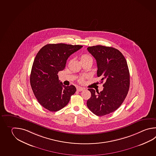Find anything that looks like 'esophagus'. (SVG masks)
I'll use <instances>...</instances> for the list:
<instances>
[{
	"instance_id": "34e87169",
	"label": "esophagus",
	"mask_w": 156,
	"mask_h": 156,
	"mask_svg": "<svg viewBox=\"0 0 156 156\" xmlns=\"http://www.w3.org/2000/svg\"><path fill=\"white\" fill-rule=\"evenodd\" d=\"M85 89L84 88H82V87H77L76 88V90H77V91H78V92H81V91H82V90H84Z\"/></svg>"
}]
</instances>
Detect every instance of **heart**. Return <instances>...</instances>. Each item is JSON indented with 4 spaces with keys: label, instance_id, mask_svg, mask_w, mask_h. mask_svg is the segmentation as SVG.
I'll return each mask as SVG.
<instances>
[{
    "label": "heart",
    "instance_id": "b5f03b06",
    "mask_svg": "<svg viewBox=\"0 0 156 156\" xmlns=\"http://www.w3.org/2000/svg\"><path fill=\"white\" fill-rule=\"evenodd\" d=\"M80 60H81V62H83V61H89V60H92L93 59L92 57L89 55V54H82V55H81V57H80ZM83 79L82 78V79H80V81H83Z\"/></svg>",
    "mask_w": 156,
    "mask_h": 156
}]
</instances>
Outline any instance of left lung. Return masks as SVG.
I'll list each match as a JSON object with an SVG mask.
<instances>
[{"mask_svg": "<svg viewBox=\"0 0 156 156\" xmlns=\"http://www.w3.org/2000/svg\"><path fill=\"white\" fill-rule=\"evenodd\" d=\"M87 49L97 61V76L101 78V82L104 83V88L101 92L88 89L91 97L87 105L94 115H105L117 109L127 95L130 84L127 63L122 53L115 48L95 45Z\"/></svg>", "mask_w": 156, "mask_h": 156, "instance_id": "left-lung-1", "label": "left lung"}]
</instances>
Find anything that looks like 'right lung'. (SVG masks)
Here are the masks:
<instances>
[{"mask_svg":"<svg viewBox=\"0 0 156 156\" xmlns=\"http://www.w3.org/2000/svg\"><path fill=\"white\" fill-rule=\"evenodd\" d=\"M83 47L80 45L48 44L40 49L32 66L30 83L40 105L51 112L60 110L67 105L76 88L64 86L58 73L64 70L71 54Z\"/></svg>","mask_w":156,"mask_h":156,"instance_id":"right-lung-1","label":"right lung"}]
</instances>
